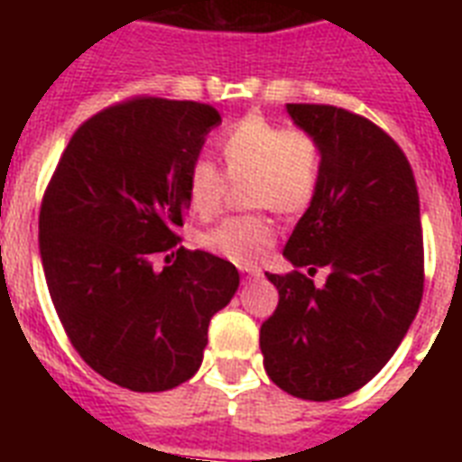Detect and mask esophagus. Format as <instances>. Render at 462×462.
<instances>
[{
	"instance_id": "1",
	"label": "esophagus",
	"mask_w": 462,
	"mask_h": 462,
	"mask_svg": "<svg viewBox=\"0 0 462 462\" xmlns=\"http://www.w3.org/2000/svg\"><path fill=\"white\" fill-rule=\"evenodd\" d=\"M239 273L245 278H261V268L259 266H239Z\"/></svg>"
}]
</instances>
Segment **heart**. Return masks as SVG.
I'll use <instances>...</instances> for the list:
<instances>
[{"mask_svg":"<svg viewBox=\"0 0 462 462\" xmlns=\"http://www.w3.org/2000/svg\"><path fill=\"white\" fill-rule=\"evenodd\" d=\"M227 177L246 184L254 208L271 206L281 213L307 208L321 181L323 155L319 141L302 129H285L263 117H245L220 139ZM225 196V174L208 158L189 165L187 201L196 216H213ZM275 223L268 216H230L201 235V246L235 263H254L271 252Z\"/></svg>","mask_w":462,"mask_h":462,"instance_id":"b5f03b06","label":"heart"}]
</instances>
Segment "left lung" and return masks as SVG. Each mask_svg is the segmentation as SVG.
<instances>
[{
  "label": "left lung",
  "instance_id": "1",
  "mask_svg": "<svg viewBox=\"0 0 462 462\" xmlns=\"http://www.w3.org/2000/svg\"><path fill=\"white\" fill-rule=\"evenodd\" d=\"M288 115L323 155L321 181L282 256L328 267L323 289L308 275L266 273L278 309L261 326L263 366L304 401H336L376 376L408 333L424 290L420 196L412 167L386 132L333 105Z\"/></svg>",
  "mask_w": 462,
  "mask_h": 462
}]
</instances>
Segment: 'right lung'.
<instances>
[{"mask_svg": "<svg viewBox=\"0 0 462 462\" xmlns=\"http://www.w3.org/2000/svg\"><path fill=\"white\" fill-rule=\"evenodd\" d=\"M217 125L191 100L107 107L76 129L42 199L40 259L61 326L90 369L136 393L199 372L210 319L239 288L230 261L199 249L152 268L177 246L189 165Z\"/></svg>", "mask_w": 462, "mask_h": 462, "instance_id": "right-lung-1", "label": "right lung"}]
</instances>
